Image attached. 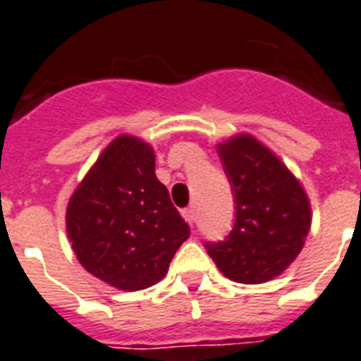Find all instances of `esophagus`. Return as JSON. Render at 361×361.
Wrapping results in <instances>:
<instances>
[{"label": "esophagus", "mask_w": 361, "mask_h": 361, "mask_svg": "<svg viewBox=\"0 0 361 361\" xmlns=\"http://www.w3.org/2000/svg\"><path fill=\"white\" fill-rule=\"evenodd\" d=\"M181 215H183V219H185V221L189 222L190 226H192V224H195V222H196V209L192 206L181 211Z\"/></svg>", "instance_id": "obj_1"}]
</instances>
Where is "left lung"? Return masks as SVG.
<instances>
[{
    "mask_svg": "<svg viewBox=\"0 0 361 361\" xmlns=\"http://www.w3.org/2000/svg\"><path fill=\"white\" fill-rule=\"evenodd\" d=\"M235 198V222L224 241L206 243L224 276L263 283L295 262L304 247L312 207L300 181L252 135L219 145Z\"/></svg>",
    "mask_w": 361,
    "mask_h": 361,
    "instance_id": "obj_1",
    "label": "left lung"
}]
</instances>
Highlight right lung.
<instances>
[{
  "instance_id": "1",
  "label": "right lung",
  "mask_w": 361,
  "mask_h": 361,
  "mask_svg": "<svg viewBox=\"0 0 361 361\" xmlns=\"http://www.w3.org/2000/svg\"><path fill=\"white\" fill-rule=\"evenodd\" d=\"M66 231L79 263L122 291L159 282L189 237L152 146L131 135L116 137L74 190Z\"/></svg>"
}]
</instances>
